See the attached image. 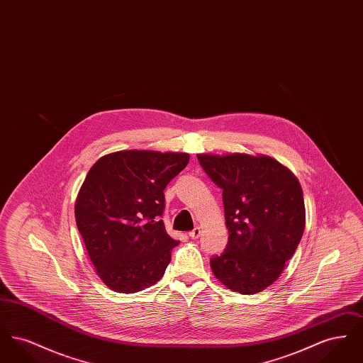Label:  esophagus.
Here are the masks:
<instances>
[{"mask_svg":"<svg viewBox=\"0 0 363 363\" xmlns=\"http://www.w3.org/2000/svg\"><path fill=\"white\" fill-rule=\"evenodd\" d=\"M200 235H201V228L199 225H196L189 233V237L191 240H197Z\"/></svg>","mask_w":363,"mask_h":363,"instance_id":"1","label":"esophagus"}]
</instances>
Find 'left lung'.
<instances>
[{"label":"left lung","mask_w":363,"mask_h":363,"mask_svg":"<svg viewBox=\"0 0 363 363\" xmlns=\"http://www.w3.org/2000/svg\"><path fill=\"white\" fill-rule=\"evenodd\" d=\"M208 177L223 190L228 242L211 259L227 289L256 294L269 287L293 257L305 230L299 181L267 155L199 154Z\"/></svg>","instance_id":"obj_1"}]
</instances>
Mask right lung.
I'll list each match as a JSON object with an SVG mask.
<instances>
[{"label": "right lung", "mask_w": 363, "mask_h": 363, "mask_svg": "<svg viewBox=\"0 0 363 363\" xmlns=\"http://www.w3.org/2000/svg\"><path fill=\"white\" fill-rule=\"evenodd\" d=\"M189 163L185 152L145 150L104 155L74 204L76 225L96 275L113 291H141L164 275L173 240L160 219L163 190Z\"/></svg>", "instance_id": "add662e5"}]
</instances>
